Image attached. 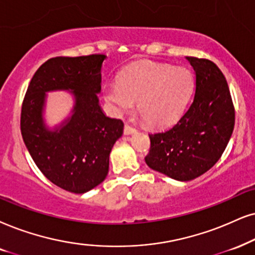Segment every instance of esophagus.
I'll return each mask as SVG.
<instances>
[{"mask_svg": "<svg viewBox=\"0 0 255 255\" xmlns=\"http://www.w3.org/2000/svg\"><path fill=\"white\" fill-rule=\"evenodd\" d=\"M135 133H136V129H135V128L130 127V126H128V125L125 126V128H124V134L125 135H131V134H135Z\"/></svg>", "mask_w": 255, "mask_h": 255, "instance_id": "1", "label": "esophagus"}]
</instances>
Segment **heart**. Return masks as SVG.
I'll list each match as a JSON object with an SVG mask.
<instances>
[{
  "label": "heart",
  "instance_id": "b5f03b06",
  "mask_svg": "<svg viewBox=\"0 0 255 255\" xmlns=\"http://www.w3.org/2000/svg\"><path fill=\"white\" fill-rule=\"evenodd\" d=\"M195 75L186 67L143 62L124 70L119 82L106 83L102 95L115 115L134 108L151 127H166L181 117L195 90Z\"/></svg>",
  "mask_w": 255,
  "mask_h": 255
}]
</instances>
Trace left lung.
<instances>
[{
	"label": "left lung",
	"instance_id": "1",
	"mask_svg": "<svg viewBox=\"0 0 255 255\" xmlns=\"http://www.w3.org/2000/svg\"><path fill=\"white\" fill-rule=\"evenodd\" d=\"M195 72L191 107L173 127L149 134L148 167L178 181L207 172L220 159L234 129L235 113L224 74L209 60L187 56Z\"/></svg>",
	"mask_w": 255,
	"mask_h": 255
}]
</instances>
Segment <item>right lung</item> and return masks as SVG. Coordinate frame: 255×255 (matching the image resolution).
Instances as JSON below:
<instances>
[{
    "label": "right lung",
    "mask_w": 255,
    "mask_h": 255,
    "mask_svg": "<svg viewBox=\"0 0 255 255\" xmlns=\"http://www.w3.org/2000/svg\"><path fill=\"white\" fill-rule=\"evenodd\" d=\"M106 55L53 57L36 70L21 113L24 144L44 176L60 188L82 194L106 179L109 154L124 122L107 117L99 102ZM68 91L70 115L49 128L44 119L47 92Z\"/></svg>",
    "instance_id": "right-lung-1"
}]
</instances>
